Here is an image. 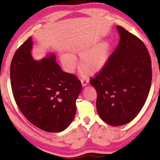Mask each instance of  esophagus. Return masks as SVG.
<instances>
[{"instance_id": "34e87169", "label": "esophagus", "mask_w": 160, "mask_h": 160, "mask_svg": "<svg viewBox=\"0 0 160 160\" xmlns=\"http://www.w3.org/2000/svg\"><path fill=\"white\" fill-rule=\"evenodd\" d=\"M81 85H82V86H83V87L86 86L87 85H88V84L89 83V81L86 80V79H81Z\"/></svg>"}]
</instances>
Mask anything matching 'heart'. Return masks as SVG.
<instances>
[{
	"label": "heart",
	"mask_w": 160,
	"mask_h": 160,
	"mask_svg": "<svg viewBox=\"0 0 160 160\" xmlns=\"http://www.w3.org/2000/svg\"><path fill=\"white\" fill-rule=\"evenodd\" d=\"M91 44L81 43L72 49V53L81 56L79 67L81 68V75L86 76L89 73H98L107 65L110 57L111 45L109 41L105 40L95 46ZM62 64L69 72H73L77 66V59L72 54L66 53L61 57Z\"/></svg>",
	"instance_id": "b5f03b06"
}]
</instances>
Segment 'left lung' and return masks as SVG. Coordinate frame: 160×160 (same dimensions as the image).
<instances>
[{
  "label": "left lung",
  "mask_w": 160,
  "mask_h": 160,
  "mask_svg": "<svg viewBox=\"0 0 160 160\" xmlns=\"http://www.w3.org/2000/svg\"><path fill=\"white\" fill-rule=\"evenodd\" d=\"M120 40L107 65L90 83L98 93L100 118L113 126L132 121L146 103L152 83V63L143 42L117 26Z\"/></svg>",
  "instance_id": "left-lung-1"
}]
</instances>
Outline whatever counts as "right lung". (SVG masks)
Returning <instances> with one entry per match:
<instances>
[{"mask_svg":"<svg viewBox=\"0 0 160 160\" xmlns=\"http://www.w3.org/2000/svg\"><path fill=\"white\" fill-rule=\"evenodd\" d=\"M31 37L17 50L10 74L14 100L29 122L45 132L57 133L69 126L82 90L77 77L62 71L54 53L37 61Z\"/></svg>","mask_w":160,"mask_h":160,"instance_id":"1","label":"right lung"}]
</instances>
